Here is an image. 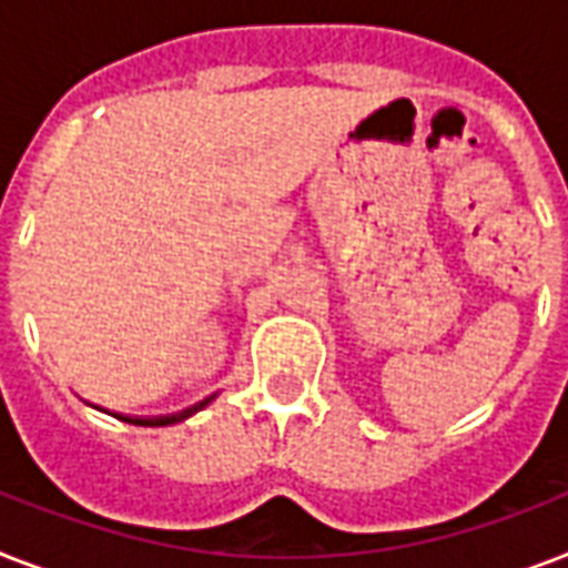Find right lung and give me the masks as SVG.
Segmentation results:
<instances>
[{
    "label": "right lung",
    "mask_w": 568,
    "mask_h": 568,
    "mask_svg": "<svg viewBox=\"0 0 568 568\" xmlns=\"http://www.w3.org/2000/svg\"><path fill=\"white\" fill-rule=\"evenodd\" d=\"M209 400H203L200 406H205ZM200 406H191V409H185V413L180 415H164V418H123V415H118V418H123V422L129 424H141V427H164V424H173V422H182V418H189V415H194Z\"/></svg>",
    "instance_id": "obj_1"
}]
</instances>
